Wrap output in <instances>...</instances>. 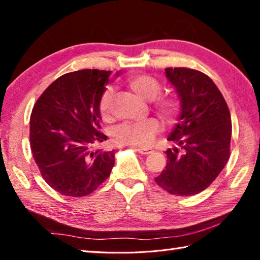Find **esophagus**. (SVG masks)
Here are the masks:
<instances>
[{
  "instance_id": "34e87169",
  "label": "esophagus",
  "mask_w": 260,
  "mask_h": 260,
  "mask_svg": "<svg viewBox=\"0 0 260 260\" xmlns=\"http://www.w3.org/2000/svg\"><path fill=\"white\" fill-rule=\"evenodd\" d=\"M136 151H139V153H141V154H150L153 152L152 149H145V148H138L136 149Z\"/></svg>"
}]
</instances>
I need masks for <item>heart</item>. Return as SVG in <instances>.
<instances>
[{"label":"heart","mask_w":260,"mask_h":260,"mask_svg":"<svg viewBox=\"0 0 260 260\" xmlns=\"http://www.w3.org/2000/svg\"><path fill=\"white\" fill-rule=\"evenodd\" d=\"M125 86L136 95L144 100H152L154 110L161 116L167 124L176 122L182 111V103L179 99L172 94L159 95L161 92V84L157 78L146 74L129 75L125 79ZM112 91L107 89L102 94L99 102V111L103 119H110L111 117ZM161 126L155 118H148L142 121L124 122L116 131V139L121 144H129L139 148L149 146L157 135Z\"/></svg>","instance_id":"obj_1"}]
</instances>
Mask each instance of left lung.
Segmentation results:
<instances>
[{
    "label": "left lung",
    "mask_w": 260,
    "mask_h": 260,
    "mask_svg": "<svg viewBox=\"0 0 260 260\" xmlns=\"http://www.w3.org/2000/svg\"><path fill=\"white\" fill-rule=\"evenodd\" d=\"M166 77L179 96L182 111L168 141L167 165L154 178L171 194L190 197L206 190L230 158L232 121L218 87L199 70L166 68Z\"/></svg>",
    "instance_id": "left-lung-1"
}]
</instances>
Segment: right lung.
I'll use <instances>...</instances> for the list:
<instances>
[{"label": "right lung", "instance_id": "obj_1", "mask_svg": "<svg viewBox=\"0 0 260 260\" xmlns=\"http://www.w3.org/2000/svg\"><path fill=\"white\" fill-rule=\"evenodd\" d=\"M111 72L83 69L64 74L32 108V157L49 185L67 197H85L110 176L115 151L92 150L105 142L99 102ZM118 75V73H117Z\"/></svg>", "mask_w": 260, "mask_h": 260}]
</instances>
